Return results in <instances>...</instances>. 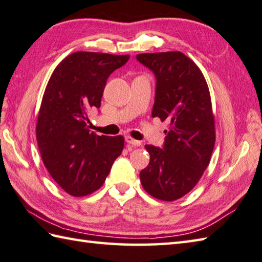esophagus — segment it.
I'll return each instance as SVG.
<instances>
[{"label":"esophagus","mask_w":262,"mask_h":262,"mask_svg":"<svg viewBox=\"0 0 262 262\" xmlns=\"http://www.w3.org/2000/svg\"><path fill=\"white\" fill-rule=\"evenodd\" d=\"M125 141H126L127 144H129L130 146H132V147H139V146H141V142H140L139 140L133 139V138L130 137V136H126V137H125Z\"/></svg>","instance_id":"obj_1"}]
</instances>
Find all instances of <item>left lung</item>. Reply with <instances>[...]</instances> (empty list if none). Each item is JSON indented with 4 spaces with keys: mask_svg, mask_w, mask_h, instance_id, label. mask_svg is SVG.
I'll use <instances>...</instances> for the list:
<instances>
[{
    "mask_svg": "<svg viewBox=\"0 0 262 262\" xmlns=\"http://www.w3.org/2000/svg\"><path fill=\"white\" fill-rule=\"evenodd\" d=\"M137 59L156 76L151 116L169 122L163 149L145 146L150 160L140 181L152 197L172 202L194 188L211 160L215 123L209 86L199 66L182 52L140 53Z\"/></svg>",
    "mask_w": 262,
    "mask_h": 262,
    "instance_id": "8db88e82",
    "label": "left lung"
}]
</instances>
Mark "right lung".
Here are the masks:
<instances>
[{
    "label": "right lung",
    "mask_w": 262,
    "mask_h": 262,
    "mask_svg": "<svg viewBox=\"0 0 262 262\" xmlns=\"http://www.w3.org/2000/svg\"><path fill=\"white\" fill-rule=\"evenodd\" d=\"M129 54L78 51L54 68L42 98L36 140L52 179L75 197L99 189L124 147L122 136H97L89 112L100 108L108 76Z\"/></svg>",
    "instance_id": "right-lung-1"
}]
</instances>
